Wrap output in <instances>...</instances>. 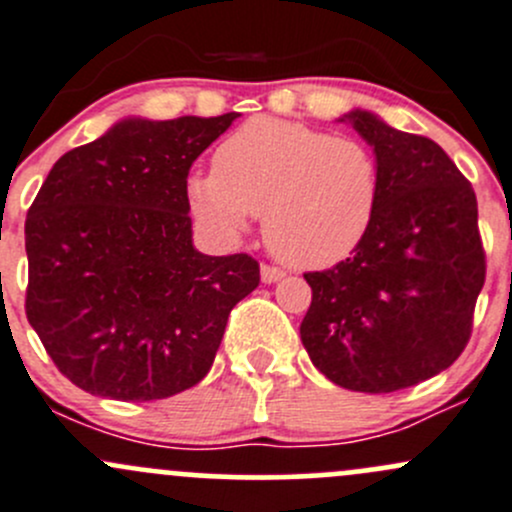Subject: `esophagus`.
Wrapping results in <instances>:
<instances>
[{
  "label": "esophagus",
  "instance_id": "34e87169",
  "mask_svg": "<svg viewBox=\"0 0 512 512\" xmlns=\"http://www.w3.org/2000/svg\"><path fill=\"white\" fill-rule=\"evenodd\" d=\"M283 276H286V273H283L278 266H268V263H263L261 266V281L263 283H276V281H281Z\"/></svg>",
  "mask_w": 512,
  "mask_h": 512
}]
</instances>
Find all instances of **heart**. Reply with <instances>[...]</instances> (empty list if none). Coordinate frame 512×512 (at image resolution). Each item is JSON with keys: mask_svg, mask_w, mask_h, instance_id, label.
Instances as JSON below:
<instances>
[{"mask_svg": "<svg viewBox=\"0 0 512 512\" xmlns=\"http://www.w3.org/2000/svg\"><path fill=\"white\" fill-rule=\"evenodd\" d=\"M379 160L367 142L293 120H246L189 184L197 214L234 236L263 214L268 249L295 268H325L357 249L379 204Z\"/></svg>", "mask_w": 512, "mask_h": 512, "instance_id": "b5f03b06", "label": "heart"}]
</instances>
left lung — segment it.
<instances>
[{"instance_id": "1", "label": "left lung", "mask_w": 512, "mask_h": 512, "mask_svg": "<svg viewBox=\"0 0 512 512\" xmlns=\"http://www.w3.org/2000/svg\"><path fill=\"white\" fill-rule=\"evenodd\" d=\"M379 160V204L350 258L303 273L310 360L352 392L387 394L444 372L471 340L486 251L471 182L424 135L345 115Z\"/></svg>"}]
</instances>
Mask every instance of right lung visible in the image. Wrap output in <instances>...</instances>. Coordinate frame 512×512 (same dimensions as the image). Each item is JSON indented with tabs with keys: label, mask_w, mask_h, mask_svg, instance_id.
Returning a JSON list of instances; mask_svg holds the SVG:
<instances>
[{
	"label": "right lung",
	"mask_w": 512,
	"mask_h": 512,
	"mask_svg": "<svg viewBox=\"0 0 512 512\" xmlns=\"http://www.w3.org/2000/svg\"><path fill=\"white\" fill-rule=\"evenodd\" d=\"M234 118L123 120L41 184L24 224L26 318L83 392L152 402L194 387L261 281L249 254L192 246L189 170Z\"/></svg>",
	"instance_id": "add662e5"
}]
</instances>
